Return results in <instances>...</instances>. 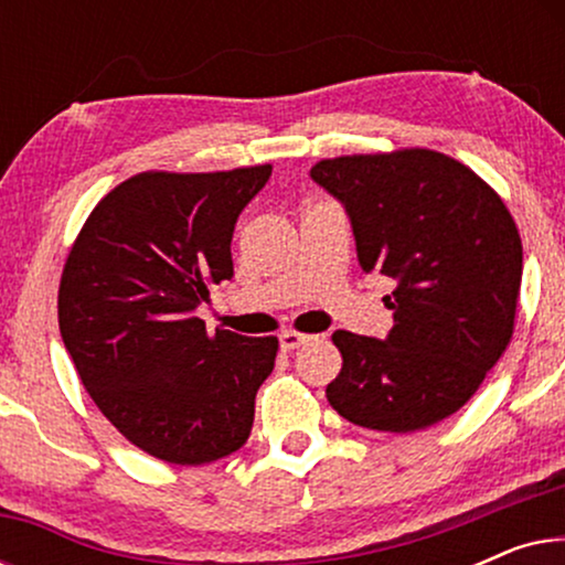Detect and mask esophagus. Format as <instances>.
<instances>
[{
	"instance_id": "34e87169",
	"label": "esophagus",
	"mask_w": 565,
	"mask_h": 565,
	"mask_svg": "<svg viewBox=\"0 0 565 565\" xmlns=\"http://www.w3.org/2000/svg\"><path fill=\"white\" fill-rule=\"evenodd\" d=\"M308 334H300V331H282L280 334V350L282 352H292V350H298V347H303L306 342H308Z\"/></svg>"
}]
</instances>
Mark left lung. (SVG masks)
Returning <instances> with one entry per match:
<instances>
[{
    "label": "left lung",
    "instance_id": "8db88e82",
    "mask_svg": "<svg viewBox=\"0 0 565 565\" xmlns=\"http://www.w3.org/2000/svg\"><path fill=\"white\" fill-rule=\"evenodd\" d=\"M311 180L342 203L362 273L396 280L385 339L331 337L344 365L329 404L377 431L447 419L512 339L522 242L507 205L466 164L427 149L323 159Z\"/></svg>",
    "mask_w": 565,
    "mask_h": 565
}]
</instances>
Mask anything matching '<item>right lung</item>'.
Instances as JSON below:
<instances>
[{
	"label": "right lung",
	"instance_id": "1",
	"mask_svg": "<svg viewBox=\"0 0 565 565\" xmlns=\"http://www.w3.org/2000/svg\"><path fill=\"white\" fill-rule=\"evenodd\" d=\"M269 174L130 177L99 200L66 259L58 327L84 388L122 437L174 466L236 452L275 367V337H211L198 319L207 285L234 277L236 221Z\"/></svg>",
	"mask_w": 565,
	"mask_h": 565
}]
</instances>
